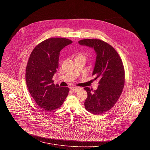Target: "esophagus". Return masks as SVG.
<instances>
[{
	"label": "esophagus",
	"mask_w": 150,
	"mask_h": 150,
	"mask_svg": "<svg viewBox=\"0 0 150 150\" xmlns=\"http://www.w3.org/2000/svg\"><path fill=\"white\" fill-rule=\"evenodd\" d=\"M79 89H80L79 87H73L71 88V90H72L74 92H76V91H78Z\"/></svg>",
	"instance_id": "esophagus-1"
}]
</instances>
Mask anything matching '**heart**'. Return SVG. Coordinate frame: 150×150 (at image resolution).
I'll return each mask as SVG.
<instances>
[{
	"label": "heart",
	"mask_w": 150,
	"mask_h": 150,
	"mask_svg": "<svg viewBox=\"0 0 150 150\" xmlns=\"http://www.w3.org/2000/svg\"><path fill=\"white\" fill-rule=\"evenodd\" d=\"M75 57H76L75 58H77V57H83V58H85L84 55L82 53H78V54H76Z\"/></svg>",
	"instance_id": "1"
}]
</instances>
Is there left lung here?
<instances>
[{"label":"left lung","mask_w":150,"mask_h":150,"mask_svg":"<svg viewBox=\"0 0 150 150\" xmlns=\"http://www.w3.org/2000/svg\"><path fill=\"white\" fill-rule=\"evenodd\" d=\"M78 42L93 48L97 53L93 75L95 79H100L99 85L94 91L84 88L88 95L84 105L88 112L101 115L112 108L122 93L125 76L123 62L116 50L101 40L87 38Z\"/></svg>","instance_id":"1"}]
</instances>
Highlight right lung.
Listing matches in <instances>:
<instances>
[{"label":"right lung","mask_w":150,"mask_h":150,"mask_svg":"<svg viewBox=\"0 0 150 150\" xmlns=\"http://www.w3.org/2000/svg\"><path fill=\"white\" fill-rule=\"evenodd\" d=\"M72 43L65 38L52 37L41 42L32 51L26 68L27 86L40 108L52 111L59 108L69 88L60 87L52 79L59 67L61 50Z\"/></svg>","instance_id":"1"}]
</instances>
